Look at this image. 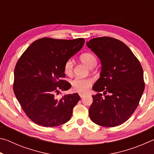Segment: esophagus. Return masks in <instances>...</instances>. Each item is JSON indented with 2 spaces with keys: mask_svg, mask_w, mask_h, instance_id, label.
Returning a JSON list of instances; mask_svg holds the SVG:
<instances>
[{
  "mask_svg": "<svg viewBox=\"0 0 154 154\" xmlns=\"http://www.w3.org/2000/svg\"><path fill=\"white\" fill-rule=\"evenodd\" d=\"M79 96H80V97L82 98L83 97V96H85L84 94H82V93H79Z\"/></svg>",
  "mask_w": 154,
  "mask_h": 154,
  "instance_id": "obj_1",
  "label": "esophagus"
}]
</instances>
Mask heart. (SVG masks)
<instances>
[{"label":"heart","instance_id":"heart-1","mask_svg":"<svg viewBox=\"0 0 154 154\" xmlns=\"http://www.w3.org/2000/svg\"><path fill=\"white\" fill-rule=\"evenodd\" d=\"M80 61L85 66L92 69L97 64V59L92 53L85 52L79 56ZM73 63L71 60H68L64 65V71L68 75L72 74ZM92 83V80L90 78H79L77 77L71 81L72 90L75 92H84L89 88Z\"/></svg>","mask_w":154,"mask_h":154}]
</instances>
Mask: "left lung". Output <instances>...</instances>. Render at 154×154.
Instances as JSON below:
<instances>
[{
  "label": "left lung",
  "instance_id": "8db88e82",
  "mask_svg": "<svg viewBox=\"0 0 154 154\" xmlns=\"http://www.w3.org/2000/svg\"><path fill=\"white\" fill-rule=\"evenodd\" d=\"M100 59V78L92 89L102 94L92 96L89 109L90 119L105 127L124 123L139 105L145 89L143 71L139 61L126 44L116 38L103 36L86 42Z\"/></svg>",
  "mask_w": 154,
  "mask_h": 154
}]
</instances>
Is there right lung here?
<instances>
[{
	"label": "right lung",
	"instance_id": "1",
	"mask_svg": "<svg viewBox=\"0 0 154 154\" xmlns=\"http://www.w3.org/2000/svg\"><path fill=\"white\" fill-rule=\"evenodd\" d=\"M83 38L73 40L42 38L31 44L16 64L14 91L31 120L39 126L54 127L71 119L81 98L77 93L55 96L71 85L65 77L64 65L84 45Z\"/></svg>",
	"mask_w": 154,
	"mask_h": 154
}]
</instances>
